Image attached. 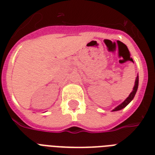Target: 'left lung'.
<instances>
[{"label": "left lung", "instance_id": "obj_1", "mask_svg": "<svg viewBox=\"0 0 155 155\" xmlns=\"http://www.w3.org/2000/svg\"><path fill=\"white\" fill-rule=\"evenodd\" d=\"M137 87H138V75H137V78H136V80H135L134 87V89H133L132 92L130 93V96H129V97H128L127 98H126V99H125V101L122 102V103L120 104H119L117 107H116V108H114L113 111L120 110V109H122V108H124L125 107H126V106H127L128 104L130 103V101H131L134 99V97L135 94H136V92H137Z\"/></svg>", "mask_w": 155, "mask_h": 155}]
</instances>
